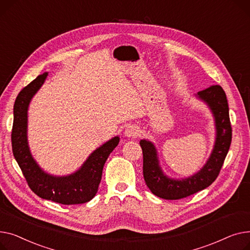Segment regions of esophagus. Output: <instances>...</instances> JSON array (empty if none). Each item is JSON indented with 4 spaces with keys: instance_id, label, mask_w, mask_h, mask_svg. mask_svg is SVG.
<instances>
[{
    "instance_id": "esophagus-1",
    "label": "esophagus",
    "mask_w": 250,
    "mask_h": 250,
    "mask_svg": "<svg viewBox=\"0 0 250 250\" xmlns=\"http://www.w3.org/2000/svg\"><path fill=\"white\" fill-rule=\"evenodd\" d=\"M139 133H140L139 129L134 125L128 126L125 130V136H127V137H132V138L137 137L139 135Z\"/></svg>"
}]
</instances>
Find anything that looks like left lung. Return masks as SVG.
<instances>
[{"mask_svg":"<svg viewBox=\"0 0 250 250\" xmlns=\"http://www.w3.org/2000/svg\"><path fill=\"white\" fill-rule=\"evenodd\" d=\"M198 99L206 103L215 120L216 138L213 150L207 163L195 174L182 180L166 175L159 166L157 151L151 141L142 139L140 146L143 153V177L151 193L161 199L179 200L208 188L218 177L228 153L232 128L226 94L218 84L198 92Z\"/></svg>","mask_w":250,"mask_h":250,"instance_id":"obj_1","label":"left lung"}]
</instances>
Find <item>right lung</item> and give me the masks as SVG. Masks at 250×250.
Listing matches in <instances>:
<instances>
[{
  "mask_svg": "<svg viewBox=\"0 0 250 250\" xmlns=\"http://www.w3.org/2000/svg\"><path fill=\"white\" fill-rule=\"evenodd\" d=\"M48 76L44 72L38 76L19 93L14 104V122L12 128V149L29 188L40 198L63 205L83 204L97 194L101 183L103 167L110 153L119 143L115 136L100 146L87 157L76 172L56 177L44 171L33 158L27 139L28 107L33 96Z\"/></svg>",
  "mask_w": 250,
  "mask_h": 250,
  "instance_id": "1",
  "label": "right lung"
}]
</instances>
